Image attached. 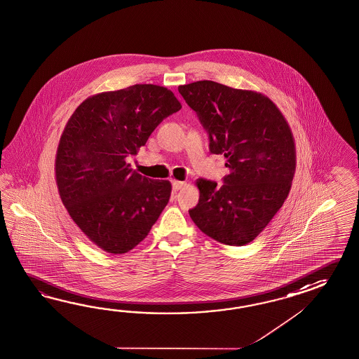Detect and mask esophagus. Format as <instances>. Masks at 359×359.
<instances>
[{
    "label": "esophagus",
    "instance_id": "1",
    "mask_svg": "<svg viewBox=\"0 0 359 359\" xmlns=\"http://www.w3.org/2000/svg\"><path fill=\"white\" fill-rule=\"evenodd\" d=\"M185 187V182H180V180H172V189L174 191H180L182 188Z\"/></svg>",
    "mask_w": 359,
    "mask_h": 359
}]
</instances>
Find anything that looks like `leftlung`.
<instances>
[{"label":"left lung","mask_w":359,"mask_h":359,"mask_svg":"<svg viewBox=\"0 0 359 359\" xmlns=\"http://www.w3.org/2000/svg\"><path fill=\"white\" fill-rule=\"evenodd\" d=\"M209 133L210 151L224 154L223 185L198 179L196 226L222 244L243 246L271 222L288 197L296 147L288 122L269 97L211 80L177 88Z\"/></svg>","instance_id":"1"}]
</instances>
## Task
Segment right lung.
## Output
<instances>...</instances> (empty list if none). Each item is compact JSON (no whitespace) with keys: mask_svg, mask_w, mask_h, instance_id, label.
<instances>
[{"mask_svg":"<svg viewBox=\"0 0 359 359\" xmlns=\"http://www.w3.org/2000/svg\"><path fill=\"white\" fill-rule=\"evenodd\" d=\"M180 109L170 89L136 84L88 97L62 132L54 167L62 202L81 232L107 253L140 244L166 208L171 183L140 175L128 158Z\"/></svg>","mask_w":359,"mask_h":359,"instance_id":"right-lung-1","label":"right lung"}]
</instances>
